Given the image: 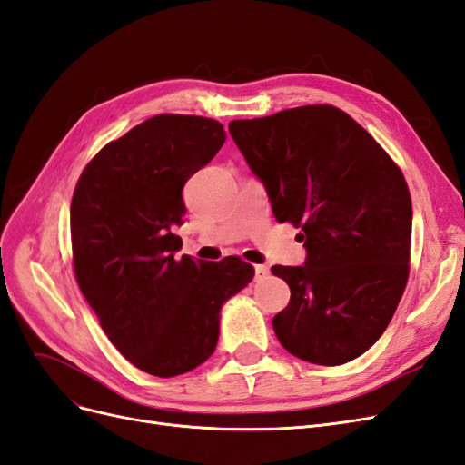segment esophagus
Here are the masks:
<instances>
[{
	"instance_id": "34e87169",
	"label": "esophagus",
	"mask_w": 465,
	"mask_h": 465,
	"mask_svg": "<svg viewBox=\"0 0 465 465\" xmlns=\"http://www.w3.org/2000/svg\"><path fill=\"white\" fill-rule=\"evenodd\" d=\"M267 273H270V270H267V265H256V279H262Z\"/></svg>"
}]
</instances>
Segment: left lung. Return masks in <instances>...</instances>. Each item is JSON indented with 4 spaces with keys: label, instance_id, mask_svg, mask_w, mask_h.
I'll use <instances>...</instances> for the list:
<instances>
[{
    "label": "left lung",
    "instance_id": "left-lung-1",
    "mask_svg": "<svg viewBox=\"0 0 465 465\" xmlns=\"http://www.w3.org/2000/svg\"><path fill=\"white\" fill-rule=\"evenodd\" d=\"M229 132L279 223L299 227L302 265H273L291 301L273 318L291 355L323 367L384 333L410 275L411 195L374 137L340 108L301 106Z\"/></svg>",
    "mask_w": 465,
    "mask_h": 465
}]
</instances>
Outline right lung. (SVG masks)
<instances>
[{
  "label": "right lung",
  "instance_id": "right-lung-1",
  "mask_svg": "<svg viewBox=\"0 0 465 465\" xmlns=\"http://www.w3.org/2000/svg\"><path fill=\"white\" fill-rule=\"evenodd\" d=\"M224 139L215 120L153 116L103 147L74 192L79 289L112 345L153 376L190 372L213 355L223 304L254 277L234 256H176L182 188Z\"/></svg>",
  "mask_w": 465,
  "mask_h": 465
}]
</instances>
